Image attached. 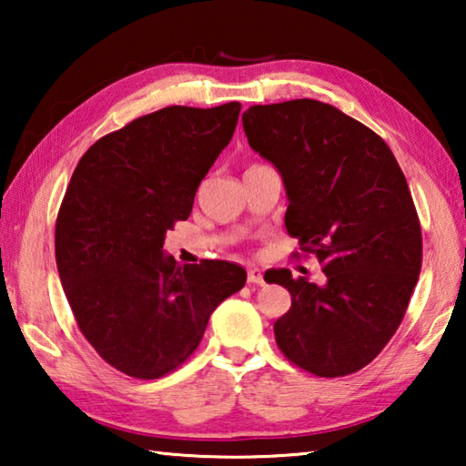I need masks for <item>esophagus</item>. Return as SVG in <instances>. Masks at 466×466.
Wrapping results in <instances>:
<instances>
[{
  "label": "esophagus",
  "instance_id": "obj_1",
  "mask_svg": "<svg viewBox=\"0 0 466 466\" xmlns=\"http://www.w3.org/2000/svg\"><path fill=\"white\" fill-rule=\"evenodd\" d=\"M247 279H248V283H257V286H261V283H263V271L258 269V267H248V269H247Z\"/></svg>",
  "mask_w": 466,
  "mask_h": 466
}]
</instances>
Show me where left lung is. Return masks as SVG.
Segmentation results:
<instances>
[{
  "label": "left lung",
  "mask_w": 466,
  "mask_h": 466,
  "mask_svg": "<svg viewBox=\"0 0 466 466\" xmlns=\"http://www.w3.org/2000/svg\"><path fill=\"white\" fill-rule=\"evenodd\" d=\"M242 127L286 183L288 234L327 275L317 286L265 273L291 296L275 341L314 376L358 372L397 333L420 279L421 224L403 170L380 136L319 100L255 105Z\"/></svg>",
  "instance_id": "8db88e82"
}]
</instances>
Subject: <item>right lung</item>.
Masks as SVG:
<instances>
[{
    "label": "right lung",
    "mask_w": 466,
    "mask_h": 466,
    "mask_svg": "<svg viewBox=\"0 0 466 466\" xmlns=\"http://www.w3.org/2000/svg\"><path fill=\"white\" fill-rule=\"evenodd\" d=\"M238 115L240 102L160 108L92 144L69 180L55 224L61 286L82 335L131 378L183 366L209 314L247 281L234 263L162 255Z\"/></svg>",
    "instance_id": "right-lung-1"
}]
</instances>
